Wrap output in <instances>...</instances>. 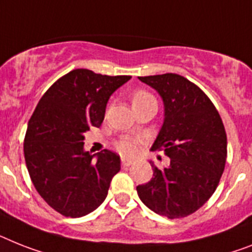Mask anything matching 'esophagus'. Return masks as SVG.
Here are the masks:
<instances>
[{
    "label": "esophagus",
    "mask_w": 252,
    "mask_h": 252,
    "mask_svg": "<svg viewBox=\"0 0 252 252\" xmlns=\"http://www.w3.org/2000/svg\"><path fill=\"white\" fill-rule=\"evenodd\" d=\"M134 163V161L132 159H128V158H122L121 159V165L125 166V167H127V166H131Z\"/></svg>",
    "instance_id": "1"
}]
</instances>
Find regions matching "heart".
Returning <instances> with one entry per match:
<instances>
[{
    "mask_svg": "<svg viewBox=\"0 0 252 252\" xmlns=\"http://www.w3.org/2000/svg\"><path fill=\"white\" fill-rule=\"evenodd\" d=\"M155 97L151 93L145 90H135L131 95V103H132V107H136V105H140V104H144L147 101H153ZM138 144L139 141L135 140V139L130 138H122L116 143V148L120 153L125 156H131L134 155L135 152L138 151Z\"/></svg>",
    "mask_w": 252,
    "mask_h": 252,
    "instance_id": "1",
    "label": "heart"
}]
</instances>
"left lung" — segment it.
<instances>
[{
	"label": "left lung",
	"instance_id": "left-lung-1",
	"mask_svg": "<svg viewBox=\"0 0 252 252\" xmlns=\"http://www.w3.org/2000/svg\"><path fill=\"white\" fill-rule=\"evenodd\" d=\"M158 91L165 121L152 147L170 158L151 162L153 178L136 187L147 207L168 219L196 213L214 194L226 161V132L219 112L196 84L175 73L139 77Z\"/></svg>",
	"mask_w": 252,
	"mask_h": 252
}]
</instances>
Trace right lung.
Instances as JSON below:
<instances>
[{"label":"right lung","mask_w":252,"mask_h":252,"mask_svg":"<svg viewBox=\"0 0 252 252\" xmlns=\"http://www.w3.org/2000/svg\"><path fill=\"white\" fill-rule=\"evenodd\" d=\"M131 76L73 69L43 94L28 122L24 158L33 186L45 202L66 218L93 213L121 170L120 156L84 151L85 132L99 127L108 99Z\"/></svg>","instance_id":"right-lung-1"}]
</instances>
